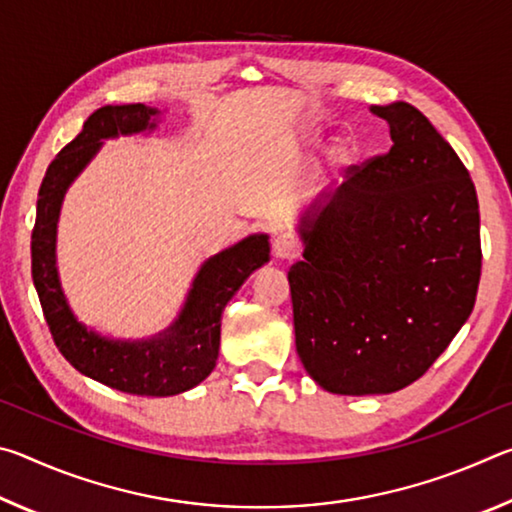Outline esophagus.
<instances>
[{
    "mask_svg": "<svg viewBox=\"0 0 512 512\" xmlns=\"http://www.w3.org/2000/svg\"><path fill=\"white\" fill-rule=\"evenodd\" d=\"M273 253L277 259L298 257V253H300L298 239L289 235V232H280V235H275V239H273Z\"/></svg>",
    "mask_w": 512,
    "mask_h": 512,
    "instance_id": "esophagus-1",
    "label": "esophagus"
}]
</instances>
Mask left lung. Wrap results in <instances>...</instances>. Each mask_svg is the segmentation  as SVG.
I'll return each instance as SVG.
<instances>
[{"label":"left lung","instance_id":"left-lung-1","mask_svg":"<svg viewBox=\"0 0 512 512\" xmlns=\"http://www.w3.org/2000/svg\"><path fill=\"white\" fill-rule=\"evenodd\" d=\"M393 146L300 216L296 350L320 388L386 395L420 379L470 318L481 277L470 173L411 103L372 106Z\"/></svg>","mask_w":512,"mask_h":512}]
</instances>
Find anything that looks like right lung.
I'll use <instances>...</instances> for the list:
<instances>
[{
    "mask_svg": "<svg viewBox=\"0 0 512 512\" xmlns=\"http://www.w3.org/2000/svg\"><path fill=\"white\" fill-rule=\"evenodd\" d=\"M162 110L144 103L94 110L42 178L36 228L31 235V273L51 336L63 357L94 381L121 393L169 397L185 393L210 375L219 359L221 314L257 268L271 259L266 235H248L205 259L192 280L185 305L162 332L140 341L112 339L81 323L69 307L56 266L60 207L67 189L106 140L155 131Z\"/></svg>",
    "mask_w": 512,
    "mask_h": 512,
    "instance_id": "add662e5",
    "label": "right lung"
}]
</instances>
